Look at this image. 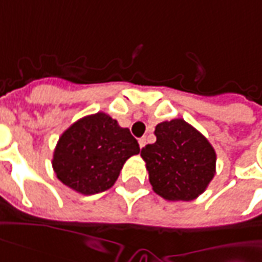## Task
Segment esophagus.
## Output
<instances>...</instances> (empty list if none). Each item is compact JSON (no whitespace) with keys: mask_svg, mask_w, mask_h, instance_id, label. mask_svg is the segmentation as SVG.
I'll return each instance as SVG.
<instances>
[{"mask_svg":"<svg viewBox=\"0 0 262 262\" xmlns=\"http://www.w3.org/2000/svg\"><path fill=\"white\" fill-rule=\"evenodd\" d=\"M139 146H140V148H143L144 146H146V137H142V139H139Z\"/></svg>","mask_w":262,"mask_h":262,"instance_id":"obj_1","label":"esophagus"}]
</instances>
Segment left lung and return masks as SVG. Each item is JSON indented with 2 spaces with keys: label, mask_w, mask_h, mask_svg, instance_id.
<instances>
[{
  "label": "left lung",
  "mask_w": 262,
  "mask_h": 262,
  "mask_svg": "<svg viewBox=\"0 0 262 262\" xmlns=\"http://www.w3.org/2000/svg\"><path fill=\"white\" fill-rule=\"evenodd\" d=\"M157 140L142 148L153 191L167 201H192L216 172V153L201 132L184 119L156 126Z\"/></svg>",
  "instance_id": "8db88e82"
}]
</instances>
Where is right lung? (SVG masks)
I'll use <instances>...</instances> for the list:
<instances>
[{
  "instance_id": "1",
  "label": "right lung",
  "mask_w": 262,
  "mask_h": 262,
  "mask_svg": "<svg viewBox=\"0 0 262 262\" xmlns=\"http://www.w3.org/2000/svg\"><path fill=\"white\" fill-rule=\"evenodd\" d=\"M139 151V143L127 127L98 112L74 122L60 136L52 164L64 185L94 195L112 187L126 160Z\"/></svg>"
}]
</instances>
